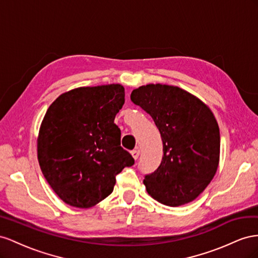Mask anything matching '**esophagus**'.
<instances>
[{
	"mask_svg": "<svg viewBox=\"0 0 258 258\" xmlns=\"http://www.w3.org/2000/svg\"><path fill=\"white\" fill-rule=\"evenodd\" d=\"M131 153H132V156H133V158L135 160H137L138 157H139V153H141V151H139V149H134V150H132Z\"/></svg>",
	"mask_w": 258,
	"mask_h": 258,
	"instance_id": "obj_1",
	"label": "esophagus"
}]
</instances>
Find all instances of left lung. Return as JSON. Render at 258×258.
Listing matches in <instances>:
<instances>
[{
	"label": "left lung",
	"mask_w": 258,
	"mask_h": 258,
	"mask_svg": "<svg viewBox=\"0 0 258 258\" xmlns=\"http://www.w3.org/2000/svg\"><path fill=\"white\" fill-rule=\"evenodd\" d=\"M131 99L150 114L163 143L159 167L145 175L148 194L168 207L194 201L219 161V127L210 108L177 86L162 84L138 87Z\"/></svg>",
	"instance_id": "left-lung-1"
}]
</instances>
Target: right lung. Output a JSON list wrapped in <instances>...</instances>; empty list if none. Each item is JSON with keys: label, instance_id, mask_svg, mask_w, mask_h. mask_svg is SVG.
<instances>
[{"label": "right lung", "instance_id": "1", "mask_svg": "<svg viewBox=\"0 0 258 258\" xmlns=\"http://www.w3.org/2000/svg\"><path fill=\"white\" fill-rule=\"evenodd\" d=\"M124 87H80L49 106L38 138L44 177L63 202L87 209L113 191L116 175L134 164L121 147L114 124L124 105Z\"/></svg>", "mask_w": 258, "mask_h": 258}]
</instances>
